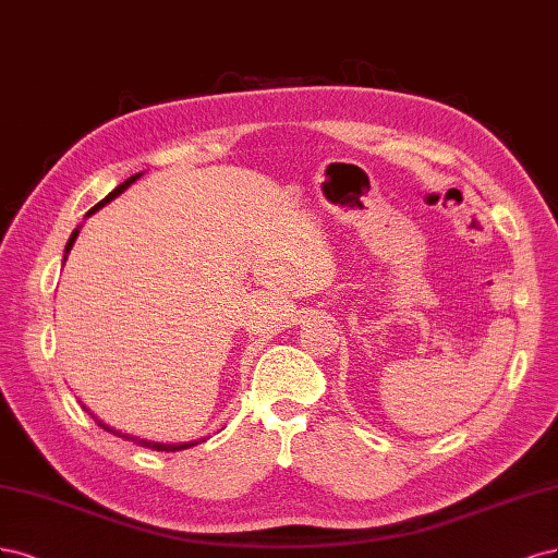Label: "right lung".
I'll list each match as a JSON object with an SVG mask.
<instances>
[{"label":"right lung","mask_w":558,"mask_h":558,"mask_svg":"<svg viewBox=\"0 0 558 558\" xmlns=\"http://www.w3.org/2000/svg\"><path fill=\"white\" fill-rule=\"evenodd\" d=\"M143 173H136V175H130L128 178V181H124L122 185H118L109 196H104V199L97 204V206H93V208H89L87 210V215H85V218H89V215H93V213H97L99 208H104L106 204H109V202H113L116 199V196L118 194H122L124 190H128L132 183H136V178H141ZM78 231L81 229H74V231H71V239H69V243H66V247H64V259H66V255H69V250L71 247H74V243H76V236H78ZM83 405V403H81ZM83 410L85 412H89L85 405H83ZM89 415H93V412H89ZM93 420L97 422V426H101L104 430H111V434H116L118 438H124V440H132V442H136V445H141V447H148V449H157V452H181V449H187V447H194V445H199V442H204V438L202 440H192V442H155V440H146V438H138V436H130V434H122V430H116L113 426H109V424H104L99 417H95L93 415Z\"/></svg>","instance_id":"obj_1"}]
</instances>
